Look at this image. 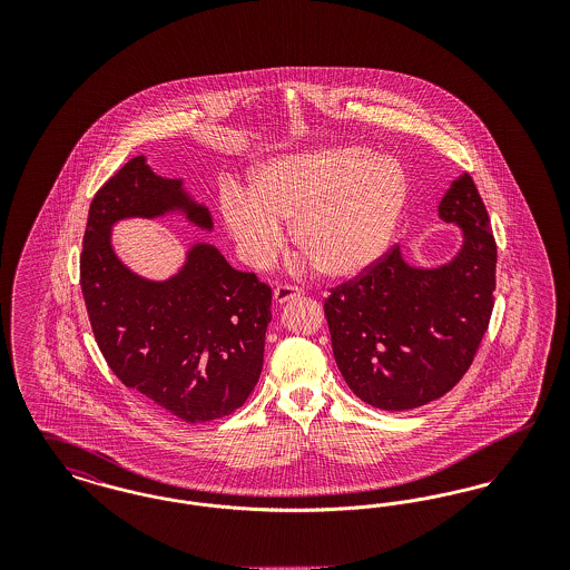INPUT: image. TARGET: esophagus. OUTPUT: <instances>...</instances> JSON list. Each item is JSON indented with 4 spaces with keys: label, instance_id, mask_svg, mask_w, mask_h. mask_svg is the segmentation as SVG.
Returning <instances> with one entry per match:
<instances>
[{
    "label": "esophagus",
    "instance_id": "esophagus-1",
    "mask_svg": "<svg viewBox=\"0 0 570 570\" xmlns=\"http://www.w3.org/2000/svg\"><path fill=\"white\" fill-rule=\"evenodd\" d=\"M301 295H303V288L293 286V284H282V286H277V288L273 291L275 303H286L288 298L301 297Z\"/></svg>",
    "mask_w": 570,
    "mask_h": 570
}]
</instances>
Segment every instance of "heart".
<instances>
[{
    "label": "heart",
    "mask_w": 570,
    "mask_h": 570,
    "mask_svg": "<svg viewBox=\"0 0 570 570\" xmlns=\"http://www.w3.org/2000/svg\"><path fill=\"white\" fill-rule=\"evenodd\" d=\"M406 196V173L395 158L333 147L263 164L252 190L226 188L219 207L247 265H272L284 245V222L318 272L353 277L384 252Z\"/></svg>",
    "instance_id": "1"
}]
</instances>
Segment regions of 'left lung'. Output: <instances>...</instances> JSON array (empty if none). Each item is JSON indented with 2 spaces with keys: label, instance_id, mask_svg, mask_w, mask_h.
<instances>
[{
  "label": "left lung",
  "instance_id": "left-lung-1",
  "mask_svg": "<svg viewBox=\"0 0 570 570\" xmlns=\"http://www.w3.org/2000/svg\"><path fill=\"white\" fill-rule=\"evenodd\" d=\"M438 214L463 233L449 265L410 267L393 245L325 301L335 363L354 395L380 410L425 406L449 393L488 333L498 249L468 173L451 184Z\"/></svg>",
  "mask_w": 570,
  "mask_h": 570
}]
</instances>
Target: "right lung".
Returning a JSON list of instances; mask_svg holds the SVG:
<instances>
[{
	"label": "right lung",
	"instance_id": "1",
	"mask_svg": "<svg viewBox=\"0 0 570 570\" xmlns=\"http://www.w3.org/2000/svg\"><path fill=\"white\" fill-rule=\"evenodd\" d=\"M184 212L212 230L181 179L158 177L136 156L96 191L82 237L81 288L91 331L112 374L164 412L207 423L245 404L263 372L272 288L237 272L209 244L188 252L181 272L151 282L112 252L110 228L124 217Z\"/></svg>",
	"mask_w": 570,
	"mask_h": 570
}]
</instances>
